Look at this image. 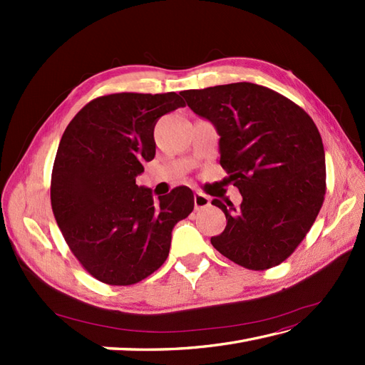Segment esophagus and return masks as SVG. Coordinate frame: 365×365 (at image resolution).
<instances>
[{
  "label": "esophagus",
  "instance_id": "esophagus-1",
  "mask_svg": "<svg viewBox=\"0 0 365 365\" xmlns=\"http://www.w3.org/2000/svg\"><path fill=\"white\" fill-rule=\"evenodd\" d=\"M208 205H210V197H208L207 195H204V192L196 191L195 192V207H196V210H202V208H207Z\"/></svg>",
  "mask_w": 365,
  "mask_h": 365
}]
</instances>
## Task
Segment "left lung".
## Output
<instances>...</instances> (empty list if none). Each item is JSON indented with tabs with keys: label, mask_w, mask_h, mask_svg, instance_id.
<instances>
[{
	"label": "left lung",
	"mask_w": 365,
	"mask_h": 365,
	"mask_svg": "<svg viewBox=\"0 0 365 365\" xmlns=\"http://www.w3.org/2000/svg\"><path fill=\"white\" fill-rule=\"evenodd\" d=\"M199 118L220 135V163L242 204L213 199L226 215L212 245L250 269L273 268L304 240L327 192L319 128L292 100L254 83L182 92Z\"/></svg>",
	"instance_id": "obj_1"
}]
</instances>
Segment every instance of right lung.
Masks as SVG:
<instances>
[{"instance_id":"right-lung-1","label":"right lung","mask_w":365,"mask_h":365,"mask_svg":"<svg viewBox=\"0 0 365 365\" xmlns=\"http://www.w3.org/2000/svg\"><path fill=\"white\" fill-rule=\"evenodd\" d=\"M175 92L92 100L68 123L51 174V208L71 251L100 282L131 285L168 259L175 224L195 208L188 187L153 200L138 187L155 157L153 128L183 106Z\"/></svg>"}]
</instances>
